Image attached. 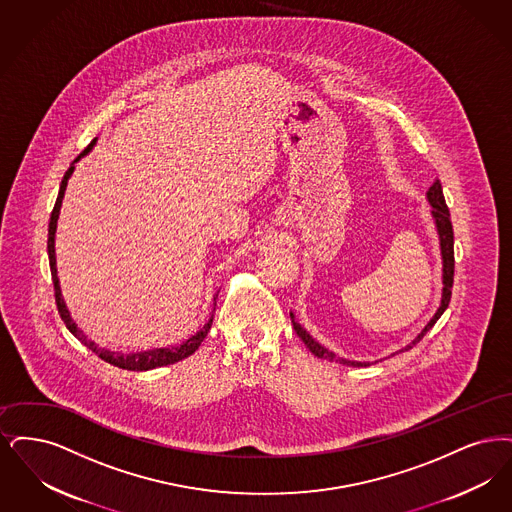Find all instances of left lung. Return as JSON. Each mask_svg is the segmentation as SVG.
Masks as SVG:
<instances>
[{"label": "left lung", "instance_id": "left-lung-1", "mask_svg": "<svg viewBox=\"0 0 512 512\" xmlns=\"http://www.w3.org/2000/svg\"><path fill=\"white\" fill-rule=\"evenodd\" d=\"M426 200L428 204L432 206L430 214H432V220L436 225V231H438V239H440V254H442V300H440V306L436 313L432 315V319L424 325L423 331L417 334L405 348H401L400 352L405 350H411L424 334L428 333L434 323L442 317V313L447 310L449 306V300H451V287H453V267H455V258H453V227H451V218H449V210H447V204H445L444 191H442V183L440 179H436L430 189L426 191ZM290 319H292V327L296 334L302 338V342L308 346V350L312 352L313 356L321 357V359H329V361H336V363H342V365H350V367H367L371 365L369 361H352V359H346V357H338L331 350H327L325 346H321L312 334L308 333L296 319H294V313L290 312ZM398 354V352H396ZM392 354V356H396ZM382 361V359H380ZM377 363V361H375Z\"/></svg>", "mask_w": 512, "mask_h": 512}]
</instances>
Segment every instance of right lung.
Listing matches in <instances>:
<instances>
[{
    "label": "right lung",
    "instance_id": "add662e5",
    "mask_svg": "<svg viewBox=\"0 0 512 512\" xmlns=\"http://www.w3.org/2000/svg\"><path fill=\"white\" fill-rule=\"evenodd\" d=\"M97 137L91 141L88 145V149H84L80 155L74 158V162L70 164V168L65 174V178L61 181V189H59V197L55 202V208L51 212V220H49V233H47V254H49V267H51V277H53V287H55V302H57V310L61 313V319L65 321L68 331L74 334L84 346H88L89 350L95 354V356L101 357L103 361L111 363L118 369H126V371H151L156 367H164V365H172V363H178L181 359L195 354L199 350L200 342L206 338V334L212 327V319H214V312L210 315L208 323L200 329L199 333L193 334L191 338H187L185 342H181L178 346H168V348H155V350H147V352H135V354H122V352H111L107 348H99L93 340H89L86 334L82 333L78 329V325L74 323L72 315L68 312L67 304H65V298L61 294V285H59V277H57V258H55V233H57V220H59V214H61V204L65 199V191H67L68 179L74 172V164L82 158V156L88 155L89 151L93 149ZM218 296V294H216ZM214 296V300H216ZM216 306V304H214ZM216 310V308H214Z\"/></svg>",
    "mask_w": 512,
    "mask_h": 512
}]
</instances>
